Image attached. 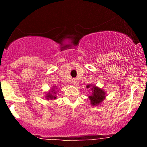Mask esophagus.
Instances as JSON below:
<instances>
[{
  "mask_svg": "<svg viewBox=\"0 0 147 147\" xmlns=\"http://www.w3.org/2000/svg\"><path fill=\"white\" fill-rule=\"evenodd\" d=\"M71 83H72V84H73V85H75V84H77V79H72V81H71Z\"/></svg>",
  "mask_w": 147,
  "mask_h": 147,
  "instance_id": "obj_1",
  "label": "esophagus"
}]
</instances>
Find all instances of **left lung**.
Returning a JSON list of instances; mask_svg holds the SVG:
<instances>
[{
    "label": "left lung",
    "mask_w": 147,
    "mask_h": 147,
    "mask_svg": "<svg viewBox=\"0 0 147 147\" xmlns=\"http://www.w3.org/2000/svg\"><path fill=\"white\" fill-rule=\"evenodd\" d=\"M86 88H90L91 91V94L88 96V98L90 99V104L92 106H97L102 103L106 97V92L104 89L96 86L95 85H87Z\"/></svg>",
    "instance_id": "obj_1"
}]
</instances>
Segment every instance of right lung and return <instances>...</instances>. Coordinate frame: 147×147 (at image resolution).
<instances>
[{
    "label": "right lung",
    "mask_w": 147,
    "mask_h": 147,
    "mask_svg": "<svg viewBox=\"0 0 147 147\" xmlns=\"http://www.w3.org/2000/svg\"><path fill=\"white\" fill-rule=\"evenodd\" d=\"M56 86H53V87L50 89V90L47 92V94L45 95V98L48 100H52V99H56L57 98V93L58 92V90H57Z\"/></svg>",
    "instance_id": "obj_1"
}]
</instances>
